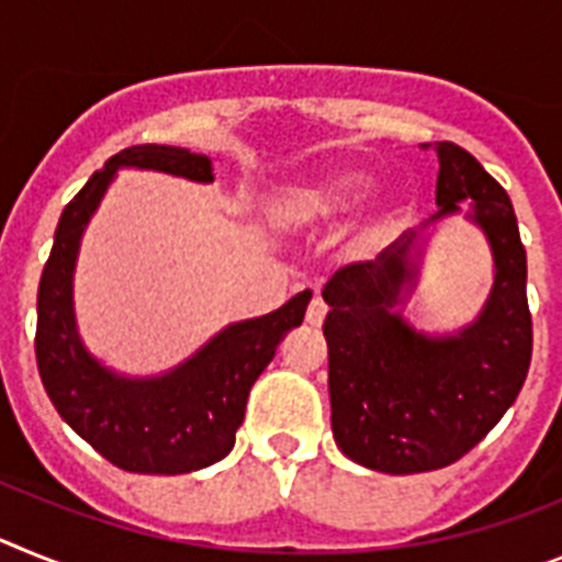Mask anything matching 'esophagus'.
<instances>
[{
  "mask_svg": "<svg viewBox=\"0 0 562 562\" xmlns=\"http://www.w3.org/2000/svg\"><path fill=\"white\" fill-rule=\"evenodd\" d=\"M325 314H328V305L322 302V296H314L308 305V311H305V322H308V325H314V328H319L322 322H325Z\"/></svg>",
  "mask_w": 562,
  "mask_h": 562,
  "instance_id": "esophagus-1",
  "label": "esophagus"
}]
</instances>
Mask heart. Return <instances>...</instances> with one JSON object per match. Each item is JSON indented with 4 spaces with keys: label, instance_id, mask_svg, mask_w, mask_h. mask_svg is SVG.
Wrapping results in <instances>:
<instances>
[{
    "label": "heart",
    "instance_id": "1",
    "mask_svg": "<svg viewBox=\"0 0 562 562\" xmlns=\"http://www.w3.org/2000/svg\"><path fill=\"white\" fill-rule=\"evenodd\" d=\"M370 187V175L359 166H336L311 178L277 189L266 203V217L277 232H311L328 226L359 203Z\"/></svg>",
    "mask_w": 562,
    "mask_h": 562
}]
</instances>
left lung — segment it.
I'll use <instances>...</instances> for the list:
<instances>
[{
    "mask_svg": "<svg viewBox=\"0 0 562 562\" xmlns=\"http://www.w3.org/2000/svg\"><path fill=\"white\" fill-rule=\"evenodd\" d=\"M429 146V144H424ZM438 209L427 226L461 212L486 234L495 282L475 322L427 336L396 311L416 288V232L375 260L339 268L322 296L328 339L330 427L350 461L387 475L450 467L484 441L526 382L531 314L526 248L504 187L467 149L438 140Z\"/></svg>",
    "mask_w": 562,
    "mask_h": 562,
    "instance_id": "8db88e82",
    "label": "left lung"
}]
</instances>
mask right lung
<instances>
[{"instance_id": "obj_1", "label": "right lung", "mask_w": 562, "mask_h": 562, "mask_svg": "<svg viewBox=\"0 0 562 562\" xmlns=\"http://www.w3.org/2000/svg\"><path fill=\"white\" fill-rule=\"evenodd\" d=\"M124 166L212 183V160L180 146L140 144L112 155L61 212L38 282L36 362L58 416L119 470L183 475L212 467L234 447L257 375L277 345L300 328L311 291L257 319L234 322L192 359L153 379H133L90 356L72 314V271L81 234Z\"/></svg>"}]
</instances>
